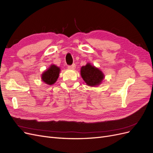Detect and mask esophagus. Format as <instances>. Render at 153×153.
Returning a JSON list of instances; mask_svg holds the SVG:
<instances>
[{
    "mask_svg": "<svg viewBox=\"0 0 153 153\" xmlns=\"http://www.w3.org/2000/svg\"><path fill=\"white\" fill-rule=\"evenodd\" d=\"M68 68L70 69H75L76 68V65H75V64H73L71 66H68Z\"/></svg>",
    "mask_w": 153,
    "mask_h": 153,
    "instance_id": "obj_1",
    "label": "esophagus"
}]
</instances>
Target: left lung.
Returning a JSON list of instances; mask_svg holds the SVG:
<instances>
[{"label": "left lung", "instance_id": "obj_1", "mask_svg": "<svg viewBox=\"0 0 153 153\" xmlns=\"http://www.w3.org/2000/svg\"><path fill=\"white\" fill-rule=\"evenodd\" d=\"M81 76L87 85L94 87L100 85L104 78V74L98 68L87 63L81 68Z\"/></svg>", "mask_w": 153, "mask_h": 153}]
</instances>
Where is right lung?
Here are the masks:
<instances>
[{
    "mask_svg": "<svg viewBox=\"0 0 153 153\" xmlns=\"http://www.w3.org/2000/svg\"><path fill=\"white\" fill-rule=\"evenodd\" d=\"M61 69L57 66L52 64L50 68L41 75V79L48 85L55 84L59 78Z\"/></svg>",
    "mask_w": 153,
    "mask_h": 153,
    "instance_id": "1",
    "label": "right lung"
}]
</instances>
